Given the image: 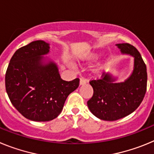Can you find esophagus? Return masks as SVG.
<instances>
[{"mask_svg":"<svg viewBox=\"0 0 154 154\" xmlns=\"http://www.w3.org/2000/svg\"><path fill=\"white\" fill-rule=\"evenodd\" d=\"M87 82H88V80H87V79H84V78H81V79H80V81H79L80 85H85Z\"/></svg>","mask_w":154,"mask_h":154,"instance_id":"34e87169","label":"esophagus"}]
</instances>
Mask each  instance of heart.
Listing matches in <instances>:
<instances>
[{
    "label": "heart",
    "mask_w": 154,
    "mask_h": 154,
    "mask_svg": "<svg viewBox=\"0 0 154 154\" xmlns=\"http://www.w3.org/2000/svg\"><path fill=\"white\" fill-rule=\"evenodd\" d=\"M98 58H99V55L96 54V53L91 54V55L89 56V59H91V60H96V59H97Z\"/></svg>",
    "instance_id": "1"
}]
</instances>
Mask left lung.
<instances>
[{
    "mask_svg": "<svg viewBox=\"0 0 154 154\" xmlns=\"http://www.w3.org/2000/svg\"><path fill=\"white\" fill-rule=\"evenodd\" d=\"M121 53L134 58L133 70L128 79L116 82V77L103 72L100 79L92 80L93 96L87 102L94 116L106 121H115L130 115L142 103L146 91V66L134 46L116 44Z\"/></svg>",
    "mask_w": 154,
    "mask_h": 154,
    "instance_id": "8db88e82",
    "label": "left lung"
}]
</instances>
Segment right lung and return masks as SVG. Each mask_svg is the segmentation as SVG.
Instances as JSON below:
<instances>
[{
    "label": "right lung",
    "mask_w": 154,
    "mask_h": 154,
    "mask_svg": "<svg viewBox=\"0 0 154 154\" xmlns=\"http://www.w3.org/2000/svg\"><path fill=\"white\" fill-rule=\"evenodd\" d=\"M48 43L39 40L20 48L8 65L5 87L12 105L30 120L50 121L62 112L79 79H61L56 63L43 55L48 54Z\"/></svg>",
    "instance_id": "right-lung-1"
}]
</instances>
